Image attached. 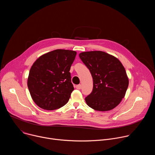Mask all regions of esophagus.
I'll list each match as a JSON object with an SVG mask.
<instances>
[{
  "mask_svg": "<svg viewBox=\"0 0 155 155\" xmlns=\"http://www.w3.org/2000/svg\"><path fill=\"white\" fill-rule=\"evenodd\" d=\"M76 88L77 90H80L81 88V85L80 84H78V85H77L76 86Z\"/></svg>",
  "mask_w": 155,
  "mask_h": 155,
  "instance_id": "34e87169",
  "label": "esophagus"
}]
</instances>
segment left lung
I'll use <instances>...</instances> for the list:
<instances>
[{
    "instance_id": "1",
    "label": "left lung",
    "mask_w": 155,
    "mask_h": 155,
    "mask_svg": "<svg viewBox=\"0 0 155 155\" xmlns=\"http://www.w3.org/2000/svg\"><path fill=\"white\" fill-rule=\"evenodd\" d=\"M79 56L93 80V91L85 98L87 105L98 111L116 107L124 98L129 84L121 62L101 51L83 52Z\"/></svg>"
}]
</instances>
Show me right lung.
I'll list each match as a JSON object with an SVG mask.
<instances>
[{
  "mask_svg": "<svg viewBox=\"0 0 155 155\" xmlns=\"http://www.w3.org/2000/svg\"><path fill=\"white\" fill-rule=\"evenodd\" d=\"M76 54L75 51L56 50L41 56L33 64L28 86L38 107L53 110L68 103L74 90L69 71Z\"/></svg>",
  "mask_w": 155,
  "mask_h": 155,
  "instance_id": "right-lung-1",
  "label": "right lung"
}]
</instances>
